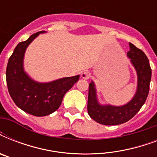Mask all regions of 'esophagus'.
Wrapping results in <instances>:
<instances>
[{
  "label": "esophagus",
  "instance_id": "34e87169",
  "mask_svg": "<svg viewBox=\"0 0 157 157\" xmlns=\"http://www.w3.org/2000/svg\"><path fill=\"white\" fill-rule=\"evenodd\" d=\"M81 78H83L85 79V80H88V79L90 78V73L89 72V71H82L81 73Z\"/></svg>",
  "mask_w": 157,
  "mask_h": 157
}]
</instances>
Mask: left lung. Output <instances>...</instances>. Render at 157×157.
I'll return each instance as SVG.
<instances>
[{"instance_id": "8db88e82", "label": "left lung", "mask_w": 157, "mask_h": 157, "mask_svg": "<svg viewBox=\"0 0 157 157\" xmlns=\"http://www.w3.org/2000/svg\"><path fill=\"white\" fill-rule=\"evenodd\" d=\"M129 51L127 56L136 70L138 86L136 93L131 100L123 106L101 105L98 103L94 83L89 85L87 110L90 117L99 124L117 125L123 124L133 118L145 103L149 93L151 78V69L146 54L132 43H129Z\"/></svg>"}]
</instances>
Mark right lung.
Wrapping results in <instances>:
<instances>
[{"label":"right lung","instance_id":"add662e5","mask_svg":"<svg viewBox=\"0 0 157 157\" xmlns=\"http://www.w3.org/2000/svg\"><path fill=\"white\" fill-rule=\"evenodd\" d=\"M41 31L28 40L18 43L9 59L6 67V83L9 93L17 106L27 113L45 117L55 112L62 103L64 94L78 81L80 76L63 77L47 83L36 82L23 69L26 49Z\"/></svg>","mask_w":157,"mask_h":157}]
</instances>
